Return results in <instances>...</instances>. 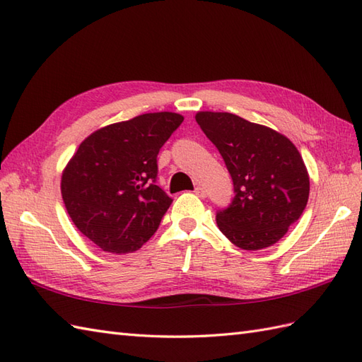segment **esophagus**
I'll list each match as a JSON object with an SVG mask.
<instances>
[{"label": "esophagus", "mask_w": 362, "mask_h": 362, "mask_svg": "<svg viewBox=\"0 0 362 362\" xmlns=\"http://www.w3.org/2000/svg\"><path fill=\"white\" fill-rule=\"evenodd\" d=\"M195 195L199 197V198H206V197H207V192H206L204 187H199V186H198V187L195 189Z\"/></svg>", "instance_id": "esophagus-1"}]
</instances>
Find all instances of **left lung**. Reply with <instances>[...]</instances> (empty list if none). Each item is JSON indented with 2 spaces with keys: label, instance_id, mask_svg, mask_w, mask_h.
<instances>
[{
  "label": "left lung",
  "instance_id": "8db88e82",
  "mask_svg": "<svg viewBox=\"0 0 362 362\" xmlns=\"http://www.w3.org/2000/svg\"><path fill=\"white\" fill-rule=\"evenodd\" d=\"M195 119L216 146L233 180L232 204L216 214L228 241L243 250L270 247L307 206L310 180L287 136L227 112H198Z\"/></svg>",
  "mask_w": 362,
  "mask_h": 362
}]
</instances>
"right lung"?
Instances as JSON below:
<instances>
[{"instance_id":"1","label":"right lung","mask_w":362,"mask_h":362,"mask_svg":"<svg viewBox=\"0 0 362 362\" xmlns=\"http://www.w3.org/2000/svg\"><path fill=\"white\" fill-rule=\"evenodd\" d=\"M184 117L144 113L95 130L61 175L74 224L104 252L132 253L151 240L172 198L155 184L160 148Z\"/></svg>"}]
</instances>
